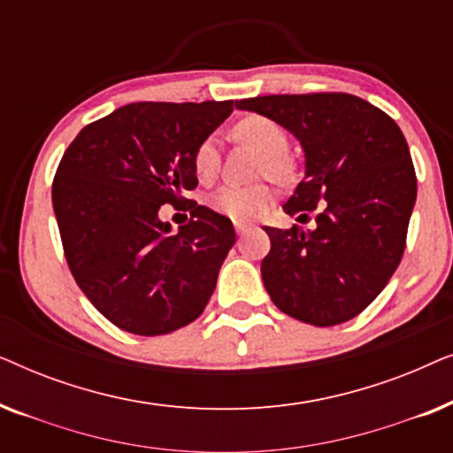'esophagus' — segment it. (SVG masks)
<instances>
[{
    "instance_id": "obj_1",
    "label": "esophagus",
    "mask_w": 453,
    "mask_h": 453,
    "mask_svg": "<svg viewBox=\"0 0 453 453\" xmlns=\"http://www.w3.org/2000/svg\"><path fill=\"white\" fill-rule=\"evenodd\" d=\"M234 231H237V234H245L250 231V225L247 222H234Z\"/></svg>"
}]
</instances>
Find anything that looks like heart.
I'll return each mask as SVG.
<instances>
[{
    "label": "heart",
    "mask_w": 453,
    "mask_h": 453,
    "mask_svg": "<svg viewBox=\"0 0 453 453\" xmlns=\"http://www.w3.org/2000/svg\"><path fill=\"white\" fill-rule=\"evenodd\" d=\"M234 134L239 140L256 148L264 154L262 173L270 177L287 179L290 175V163L284 157L288 148V138L284 129L276 121L262 115H250L234 126ZM220 169V152L216 138L202 140L194 154V171L200 181H212ZM272 200V191L265 185H253V188H239V185H225L212 197L214 210L228 216L233 220H250L259 210H264Z\"/></svg>",
    "instance_id": "1"
}]
</instances>
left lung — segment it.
Segmentation results:
<instances>
[{
	"mask_svg": "<svg viewBox=\"0 0 453 453\" xmlns=\"http://www.w3.org/2000/svg\"><path fill=\"white\" fill-rule=\"evenodd\" d=\"M301 142L305 177L284 212L315 228H272L264 287L282 313L327 327L357 318L398 268L417 202V175L392 117L344 92L243 98Z\"/></svg>",
	"mask_w": 453,
	"mask_h": 453,
	"instance_id": "obj_1",
	"label": "left lung"
}]
</instances>
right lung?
<instances>
[{
  "instance_id": "add662e5",
  "label": "right lung",
  "mask_w": 453,
  "mask_h": 453,
  "mask_svg": "<svg viewBox=\"0 0 453 453\" xmlns=\"http://www.w3.org/2000/svg\"><path fill=\"white\" fill-rule=\"evenodd\" d=\"M233 101L132 103L86 126L53 179V210L78 287L121 330L160 336L197 319L234 245L233 222L191 203L173 233L163 203H181L194 154Z\"/></svg>"
}]
</instances>
